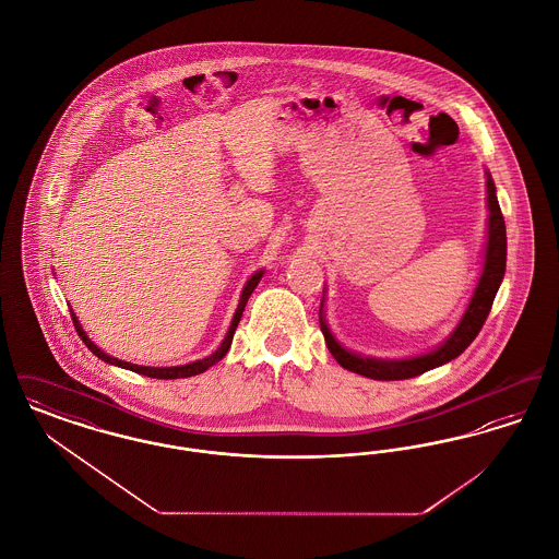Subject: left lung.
Returning a JSON list of instances; mask_svg holds the SVG:
<instances>
[{
  "label": "left lung",
  "instance_id": "left-lung-1",
  "mask_svg": "<svg viewBox=\"0 0 559 559\" xmlns=\"http://www.w3.org/2000/svg\"><path fill=\"white\" fill-rule=\"evenodd\" d=\"M486 207H488L486 247H484V258H481L484 262H481L478 285L474 289V295L469 297V304H467L463 317L452 329L451 335L426 354L411 356V358H372V356H362V354L347 349L337 342L331 326L326 324L324 310H322L324 297H322L319 312L320 331L324 335L329 352L344 369L358 372L369 379H379V381L411 379V377H417L421 372L431 371L436 367L451 362L478 337L479 329L486 322V317L492 308L495 295L503 283L507 264L506 219H503V213H501L499 201H497V187H495L488 169H486Z\"/></svg>",
  "mask_w": 559,
  "mask_h": 559
}]
</instances>
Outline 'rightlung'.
I'll return each instance as SVG.
<instances>
[{
	"instance_id": "obj_1",
	"label": "right lung",
	"mask_w": 559,
	"mask_h": 559,
	"mask_svg": "<svg viewBox=\"0 0 559 559\" xmlns=\"http://www.w3.org/2000/svg\"><path fill=\"white\" fill-rule=\"evenodd\" d=\"M262 276H264V270H258V272L245 283V287H242V292H240L237 312H235L233 322H230V326H228V333L224 335V340H222V344L217 346V349L212 352L210 356L201 358V360H194V362H188V365H180V367H142V365H132V362L119 360V358L110 356L107 352H103L100 347L96 346V344L87 337V333L83 331V326L80 324V319L75 317V312H71V317H73V324H75V329H78V333H80L81 342L87 346V349H92V354H96L100 360H105L108 365H115V367H121V369H128V371L140 372V374H146V377H153V379H185V377H192V374L207 371L210 367H213L215 362H219V360L226 356L228 347L233 344L235 331H237V326H239L242 310H245V306H247L251 293L258 287V283L262 281Z\"/></svg>"
}]
</instances>
